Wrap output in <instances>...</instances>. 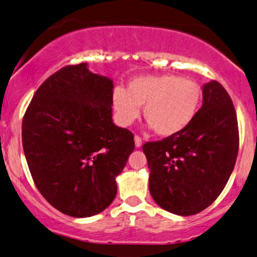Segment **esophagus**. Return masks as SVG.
<instances>
[{"mask_svg":"<svg viewBox=\"0 0 257 257\" xmlns=\"http://www.w3.org/2000/svg\"><path fill=\"white\" fill-rule=\"evenodd\" d=\"M134 141H135V147H140L143 145V140H141V138L139 137V135H135Z\"/></svg>","mask_w":257,"mask_h":257,"instance_id":"esophagus-1","label":"esophagus"}]
</instances>
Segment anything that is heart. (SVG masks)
I'll return each mask as SVG.
<instances>
[{"instance_id": "b5f03b06", "label": "heart", "mask_w": 257, "mask_h": 257, "mask_svg": "<svg viewBox=\"0 0 257 257\" xmlns=\"http://www.w3.org/2000/svg\"><path fill=\"white\" fill-rule=\"evenodd\" d=\"M202 89L196 82L176 75H144L124 88L116 87L112 106L118 123L131 125L140 116L162 137L178 134L192 122L199 108Z\"/></svg>"}]
</instances>
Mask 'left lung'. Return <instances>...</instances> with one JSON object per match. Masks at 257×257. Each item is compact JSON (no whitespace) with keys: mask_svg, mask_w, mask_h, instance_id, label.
<instances>
[{"mask_svg":"<svg viewBox=\"0 0 257 257\" xmlns=\"http://www.w3.org/2000/svg\"><path fill=\"white\" fill-rule=\"evenodd\" d=\"M239 147L237 114L219 82L203 85V105L184 131L146 143L149 188L169 213L190 216L214 202L228 181Z\"/></svg>","mask_w":257,"mask_h":257,"instance_id":"obj_1","label":"left lung"}]
</instances>
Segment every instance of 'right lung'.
<instances>
[{
    "mask_svg": "<svg viewBox=\"0 0 257 257\" xmlns=\"http://www.w3.org/2000/svg\"><path fill=\"white\" fill-rule=\"evenodd\" d=\"M113 81L87 63L69 65L41 84L23 119V149L35 185L72 217L105 210L116 178L134 151V135L112 120Z\"/></svg>",
    "mask_w": 257,
    "mask_h": 257,
    "instance_id": "obj_1",
    "label": "right lung"
}]
</instances>
